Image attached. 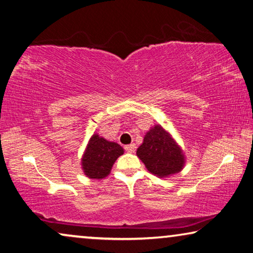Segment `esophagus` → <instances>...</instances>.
I'll return each mask as SVG.
<instances>
[{"instance_id": "34e87169", "label": "esophagus", "mask_w": 253, "mask_h": 253, "mask_svg": "<svg viewBox=\"0 0 253 253\" xmlns=\"http://www.w3.org/2000/svg\"><path fill=\"white\" fill-rule=\"evenodd\" d=\"M124 149H126V151L129 152V153H133V152L135 151V145H134V144L126 145V147H124Z\"/></svg>"}]
</instances>
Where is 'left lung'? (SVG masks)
<instances>
[{
    "instance_id": "left-lung-1",
    "label": "left lung",
    "mask_w": 253,
    "mask_h": 253,
    "mask_svg": "<svg viewBox=\"0 0 253 253\" xmlns=\"http://www.w3.org/2000/svg\"><path fill=\"white\" fill-rule=\"evenodd\" d=\"M137 156L149 172L160 178L178 173L185 164L181 148L160 124L145 134L144 141L137 149Z\"/></svg>"
}]
</instances>
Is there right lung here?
Listing matches in <instances>:
<instances>
[{
  "label": "right lung",
  "instance_id": "add662e5",
  "mask_svg": "<svg viewBox=\"0 0 253 253\" xmlns=\"http://www.w3.org/2000/svg\"><path fill=\"white\" fill-rule=\"evenodd\" d=\"M123 153V148L119 144L106 140L94 133L90 138L82 157L84 174L91 179L107 177L113 164Z\"/></svg>",
  "mask_w": 253,
  "mask_h": 253
}]
</instances>
